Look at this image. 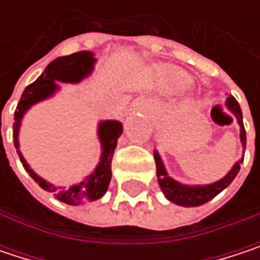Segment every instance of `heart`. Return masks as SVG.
Masks as SVG:
<instances>
[{"instance_id":"heart-1","label":"heart","mask_w":260,"mask_h":260,"mask_svg":"<svg viewBox=\"0 0 260 260\" xmlns=\"http://www.w3.org/2000/svg\"><path fill=\"white\" fill-rule=\"evenodd\" d=\"M189 85H191V77L179 69L164 71L159 77V87L172 93H181Z\"/></svg>"}]
</instances>
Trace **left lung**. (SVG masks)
Instances as JSON below:
<instances>
[{"label": "left lung", "mask_w": 260, "mask_h": 260, "mask_svg": "<svg viewBox=\"0 0 260 260\" xmlns=\"http://www.w3.org/2000/svg\"><path fill=\"white\" fill-rule=\"evenodd\" d=\"M228 107L229 110L235 114V117L238 119V123L241 126V143L242 146L245 147V129H244V123H242V111H241V107L238 104V101L235 99L234 96L228 98ZM155 156V162H156V176H158V182H159V186L162 189V192L167 196V199L176 205H181V206H200L206 202H209L211 199H214L217 194H220L226 186L231 185V182L234 181L241 169V164H242V159L238 161L234 166V169L221 179V181L215 182V183H211V185H202V186H186V185H182L179 182L173 181L172 178L167 176L166 173V169L162 166V161L159 158V155L155 152L153 153Z\"/></svg>", "instance_id": "obj_1"}]
</instances>
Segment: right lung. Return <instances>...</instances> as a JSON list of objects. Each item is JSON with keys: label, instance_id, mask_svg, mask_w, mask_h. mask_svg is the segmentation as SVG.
Segmentation results:
<instances>
[{"label": "right lung", "instance_id": "1", "mask_svg": "<svg viewBox=\"0 0 260 260\" xmlns=\"http://www.w3.org/2000/svg\"><path fill=\"white\" fill-rule=\"evenodd\" d=\"M93 54L87 52V51H81L75 52L72 55H66V57H60L57 60H54L46 69L45 72L36 79L34 82H31L29 85H26L19 104L16 107L15 111V123H13V140H15V147L19 149L18 144V131L21 125V119L24 116L26 110L51 96L55 90H57V84L55 81H61V82H78L79 79H82L85 75H88L93 69ZM122 123L119 122H104L99 125V138L102 143V156H101V162L98 166V169L79 185H75L72 188H69L68 191H61L57 197L69 205H77V203H84V202H94L98 199H101L107 189L111 181V161H113V153L116 149V143L117 138L122 135ZM21 162L24 164V169L29 173V176L37 182L43 189H49L51 185L46 183L42 178H39L25 162V159L22 158L21 152L18 150ZM52 191H55V188H52Z\"/></svg>", "mask_w": 260, "mask_h": 260}]
</instances>
